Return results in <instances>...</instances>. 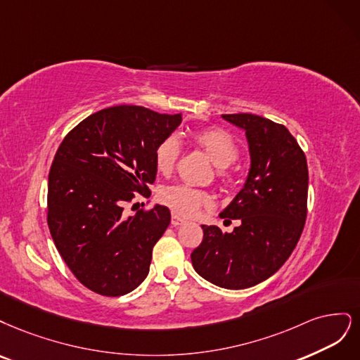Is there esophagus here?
<instances>
[{
    "label": "esophagus",
    "mask_w": 360,
    "mask_h": 360,
    "mask_svg": "<svg viewBox=\"0 0 360 360\" xmlns=\"http://www.w3.org/2000/svg\"><path fill=\"white\" fill-rule=\"evenodd\" d=\"M185 223H187V221H185L184 218H181L176 214H172V224L173 226H181V224H185Z\"/></svg>",
    "instance_id": "obj_1"
}]
</instances>
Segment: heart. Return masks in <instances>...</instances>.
Instances as JSON below:
<instances>
[{
	"instance_id": "b5f03b06",
	"label": "heart",
	"mask_w": 360,
	"mask_h": 360,
	"mask_svg": "<svg viewBox=\"0 0 360 360\" xmlns=\"http://www.w3.org/2000/svg\"><path fill=\"white\" fill-rule=\"evenodd\" d=\"M193 142L199 146L203 153L210 157L212 163L221 170L218 172V178L226 181L229 173L224 167L235 163L239 157V148L227 131L215 127H207V129L197 130L193 133ZM181 154V145L175 136H167L161 141L154 153L155 166L158 172L163 175L175 169L176 161ZM160 200L167 205L173 212L179 215L190 217L197 211L202 210L203 206H210L212 203V197L206 191L197 190L194 187L185 184H175L165 187L160 191Z\"/></svg>"
}]
</instances>
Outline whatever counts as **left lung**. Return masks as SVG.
I'll use <instances>...</instances> for the list:
<instances>
[{"instance_id": "8db88e82", "label": "left lung", "mask_w": 360, "mask_h": 360, "mask_svg": "<svg viewBox=\"0 0 360 360\" xmlns=\"http://www.w3.org/2000/svg\"><path fill=\"white\" fill-rule=\"evenodd\" d=\"M223 118L245 130L250 145L245 187L221 212L229 221L240 219V226L231 233L202 226L203 240L191 252V263L210 283L239 290L264 281L293 252L307 219L308 166L283 124L252 113Z\"/></svg>"}]
</instances>
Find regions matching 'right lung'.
Masks as SVG:
<instances>
[{
    "mask_svg": "<svg viewBox=\"0 0 360 360\" xmlns=\"http://www.w3.org/2000/svg\"><path fill=\"white\" fill-rule=\"evenodd\" d=\"M181 121L182 113L122 104L89 115L58 148L49 170L48 226L68 269L91 292L122 296L146 278L170 211L161 205L131 215L124 210L134 193L150 195L155 148Z\"/></svg>",
    "mask_w": 360,
    "mask_h": 360,
    "instance_id": "1",
    "label": "right lung"
}]
</instances>
